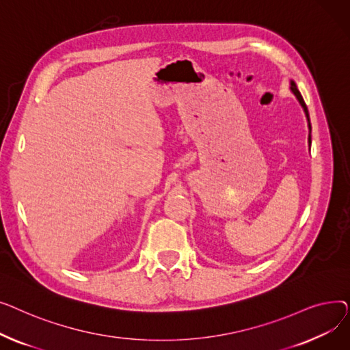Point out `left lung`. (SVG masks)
<instances>
[{"mask_svg": "<svg viewBox=\"0 0 350 350\" xmlns=\"http://www.w3.org/2000/svg\"><path fill=\"white\" fill-rule=\"evenodd\" d=\"M291 90L293 92V95L297 96V99L299 100V103L302 105V107H304V110H305V115H306V118H308V122H309V112H308V107H306V103H305V100H304V98H302V95H301V92L298 90V88H297V85H295V82H291ZM309 131H310V123H309ZM308 142H309V146H310V133H309V137H308Z\"/></svg>", "mask_w": 350, "mask_h": 350, "instance_id": "1", "label": "left lung"}]
</instances>
